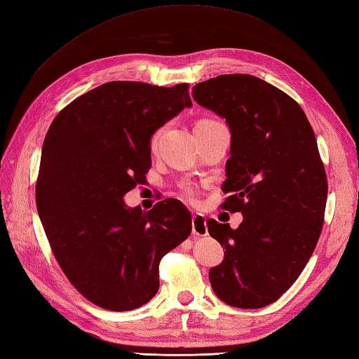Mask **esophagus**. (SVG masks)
<instances>
[{
  "label": "esophagus",
  "mask_w": 359,
  "mask_h": 359,
  "mask_svg": "<svg viewBox=\"0 0 359 359\" xmlns=\"http://www.w3.org/2000/svg\"><path fill=\"white\" fill-rule=\"evenodd\" d=\"M192 235H197V236L208 235V226H206L205 215L192 214Z\"/></svg>",
  "instance_id": "1"
}]
</instances>
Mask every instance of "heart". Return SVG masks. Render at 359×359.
<instances>
[{"label":"heart","mask_w":359,"mask_h":359,"mask_svg":"<svg viewBox=\"0 0 359 359\" xmlns=\"http://www.w3.org/2000/svg\"><path fill=\"white\" fill-rule=\"evenodd\" d=\"M200 123H209V121H200ZM183 192H185L188 197H196V189L192 188V187H189V185L183 187Z\"/></svg>","instance_id":"b5f03b06"}]
</instances>
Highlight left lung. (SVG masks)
<instances>
[{"mask_svg":"<svg viewBox=\"0 0 359 359\" xmlns=\"http://www.w3.org/2000/svg\"><path fill=\"white\" fill-rule=\"evenodd\" d=\"M192 98L231 128L222 208L243 214L236 229L206 223L226 249L210 285L227 305L264 308L296 282L321 233L327 180L314 130L296 101L255 76L201 81Z\"/></svg>","mask_w":359,"mask_h":359,"instance_id":"obj_1","label":"left lung"}]
</instances>
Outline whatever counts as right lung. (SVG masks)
Here are the masks:
<instances>
[{
    "label": "right lung",
    "mask_w": 359,
    "mask_h": 359,
    "mask_svg": "<svg viewBox=\"0 0 359 359\" xmlns=\"http://www.w3.org/2000/svg\"><path fill=\"white\" fill-rule=\"evenodd\" d=\"M188 85L109 81L76 98L42 145L36 206L69 282L109 311H132L159 290V262L191 233L179 200L149 212L124 196L151 167V136L192 101Z\"/></svg>",
    "instance_id": "1"
}]
</instances>
